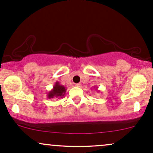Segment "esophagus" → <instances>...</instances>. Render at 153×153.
<instances>
[{"label": "esophagus", "mask_w": 153, "mask_h": 153, "mask_svg": "<svg viewBox=\"0 0 153 153\" xmlns=\"http://www.w3.org/2000/svg\"><path fill=\"white\" fill-rule=\"evenodd\" d=\"M75 86L79 88V87L82 86V84L81 83H76V84H75Z\"/></svg>", "instance_id": "esophagus-1"}]
</instances>
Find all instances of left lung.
I'll use <instances>...</instances> for the list:
<instances>
[{"mask_svg": "<svg viewBox=\"0 0 153 153\" xmlns=\"http://www.w3.org/2000/svg\"><path fill=\"white\" fill-rule=\"evenodd\" d=\"M94 89L97 90V89H98V88H95V87H94ZM97 91H99V90H97Z\"/></svg>", "mask_w": 153, "mask_h": 153, "instance_id": "obj_1", "label": "left lung"}]
</instances>
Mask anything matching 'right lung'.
<instances>
[{
	"mask_svg": "<svg viewBox=\"0 0 153 153\" xmlns=\"http://www.w3.org/2000/svg\"><path fill=\"white\" fill-rule=\"evenodd\" d=\"M65 92H66V88L61 85L59 82H56L53 88L47 93V98H63L65 96Z\"/></svg>",
	"mask_w": 153,
	"mask_h": 153,
	"instance_id": "add662e5",
	"label": "right lung"
}]
</instances>
